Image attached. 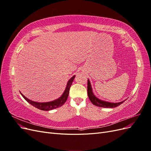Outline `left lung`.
Listing matches in <instances>:
<instances>
[{"instance_id":"1","label":"left lung","mask_w":151,"mask_h":151,"mask_svg":"<svg viewBox=\"0 0 151 151\" xmlns=\"http://www.w3.org/2000/svg\"><path fill=\"white\" fill-rule=\"evenodd\" d=\"M88 95L91 103H92L94 105H95V106H98V107H101V108H115L118 106H119L120 104H122L126 100L125 99L124 101H121V102L112 103V102L104 101V100L98 98V97L96 96L95 94L93 93L92 86H91V83L89 79H88Z\"/></svg>"}]
</instances>
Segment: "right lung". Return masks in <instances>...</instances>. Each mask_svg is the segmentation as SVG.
Listing matches in <instances>:
<instances>
[{
  "mask_svg": "<svg viewBox=\"0 0 151 151\" xmlns=\"http://www.w3.org/2000/svg\"><path fill=\"white\" fill-rule=\"evenodd\" d=\"M75 77H76V76H72L71 78L68 81L65 91H63V93L61 95V96L59 97L58 99H55V100H53V101H52L43 102V103L36 102L34 101H32V100H31V99H29L28 98H27L21 93V94L22 95V96L24 98V99L27 102H28L29 104L33 105V106H35V108H37L38 109H41V110H43V111L52 110V109L62 106V105L65 103V101L67 99L68 94H69L70 88L72 84L73 81H74V79L75 78Z\"/></svg>",
  "mask_w": 151,
  "mask_h": 151,
  "instance_id": "add662e5",
  "label": "right lung"
}]
</instances>
